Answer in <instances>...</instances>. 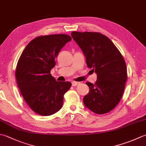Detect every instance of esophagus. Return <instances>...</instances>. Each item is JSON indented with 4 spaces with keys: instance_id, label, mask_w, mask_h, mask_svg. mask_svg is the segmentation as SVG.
Here are the masks:
<instances>
[{
    "instance_id": "obj_1",
    "label": "esophagus",
    "mask_w": 146,
    "mask_h": 146,
    "mask_svg": "<svg viewBox=\"0 0 146 146\" xmlns=\"http://www.w3.org/2000/svg\"><path fill=\"white\" fill-rule=\"evenodd\" d=\"M80 84V82H72L73 86H76V85H79Z\"/></svg>"
}]
</instances>
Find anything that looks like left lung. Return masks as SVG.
Here are the masks:
<instances>
[{"instance_id":"8db88e82","label":"left lung","mask_w":146,"mask_h":146,"mask_svg":"<svg viewBox=\"0 0 146 146\" xmlns=\"http://www.w3.org/2000/svg\"><path fill=\"white\" fill-rule=\"evenodd\" d=\"M71 35L86 59L88 68L97 74L95 84L86 82L89 92L84 105L96 114H105L119 103L127 79L125 60L111 40L97 32L73 31Z\"/></svg>"}]
</instances>
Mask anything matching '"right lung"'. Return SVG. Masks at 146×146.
Returning a JSON list of instances; mask_svg holds the SVG:
<instances>
[{
    "label": "right lung",
    "instance_id": "add662e5",
    "mask_svg": "<svg viewBox=\"0 0 146 146\" xmlns=\"http://www.w3.org/2000/svg\"><path fill=\"white\" fill-rule=\"evenodd\" d=\"M71 37L65 34L40 36L32 40L17 64L15 76L23 98L34 112L50 116L61 109L70 82H57L50 73L55 59Z\"/></svg>",
    "mask_w": 146,
    "mask_h": 146
}]
</instances>
